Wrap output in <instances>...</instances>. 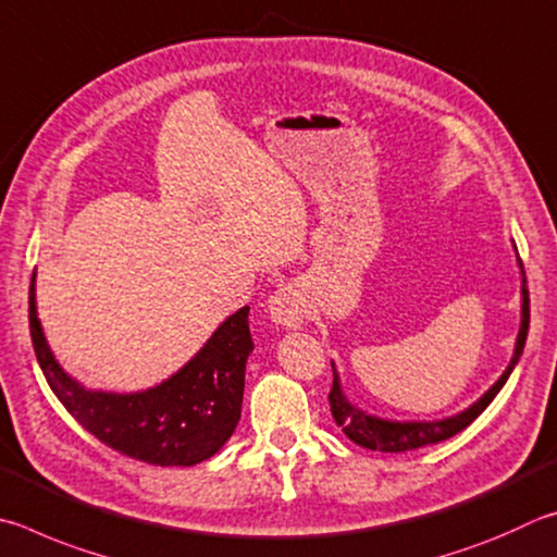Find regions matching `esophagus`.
Listing matches in <instances>:
<instances>
[{
  "instance_id": "34e87169",
  "label": "esophagus",
  "mask_w": 557,
  "mask_h": 557,
  "mask_svg": "<svg viewBox=\"0 0 557 557\" xmlns=\"http://www.w3.org/2000/svg\"><path fill=\"white\" fill-rule=\"evenodd\" d=\"M269 313L273 323L281 327H298L308 315V306L300 288L296 284H286L273 290V296L269 298Z\"/></svg>"
}]
</instances>
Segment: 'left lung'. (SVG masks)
Listing matches in <instances>:
<instances>
[{
    "label": "left lung",
    "mask_w": 557,
    "mask_h": 557,
    "mask_svg": "<svg viewBox=\"0 0 557 557\" xmlns=\"http://www.w3.org/2000/svg\"><path fill=\"white\" fill-rule=\"evenodd\" d=\"M519 267H521V327H519V337H516L513 357L509 367L504 369V374L499 376V382H496L490 392L480 398V401H474L470 408H465L462 413L443 418V421H386V418L369 416L362 411V408H357L355 404L347 401L343 386H339L337 369L333 364V388H330V396H327L330 411H333L335 423L343 428V433L349 437V441L367 447V450L408 453V450H416V447L447 441V437L465 431V428L494 401V396L502 392L506 379L511 376L516 362H519V357L523 355L525 335H529L531 306H529V288H525V271H523L521 259H519Z\"/></svg>",
    "instance_id": "left-lung-1"
}]
</instances>
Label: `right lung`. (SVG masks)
<instances>
[{"mask_svg": "<svg viewBox=\"0 0 557 557\" xmlns=\"http://www.w3.org/2000/svg\"><path fill=\"white\" fill-rule=\"evenodd\" d=\"M28 327L38 364L67 413L107 447L161 467L208 460L230 441L242 416L244 369L253 349L249 306L214 330L188 364L136 394L92 392L55 362L36 313V271L28 288Z\"/></svg>", "mask_w": 557, "mask_h": 557, "instance_id": "obj_1", "label": "right lung"}]
</instances>
